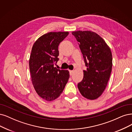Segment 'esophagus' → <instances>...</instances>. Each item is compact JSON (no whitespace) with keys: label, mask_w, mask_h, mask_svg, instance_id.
<instances>
[{"label":"esophagus","mask_w":132,"mask_h":132,"mask_svg":"<svg viewBox=\"0 0 132 132\" xmlns=\"http://www.w3.org/2000/svg\"><path fill=\"white\" fill-rule=\"evenodd\" d=\"M69 71H70V75H71H71H72V74L73 73V72H74V71H72V70H70Z\"/></svg>","instance_id":"obj_1"}]
</instances>
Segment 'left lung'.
<instances>
[{
    "label": "left lung",
    "mask_w": 132,
    "mask_h": 132,
    "mask_svg": "<svg viewBox=\"0 0 132 132\" xmlns=\"http://www.w3.org/2000/svg\"><path fill=\"white\" fill-rule=\"evenodd\" d=\"M72 34L78 42L87 67L78 87L85 98L96 100L103 93L109 79L113 66L111 50L102 37L95 32L79 30Z\"/></svg>",
    "instance_id": "obj_1"
}]
</instances>
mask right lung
<instances>
[{
  "instance_id": "1",
  "label": "right lung",
  "mask_w": 132,
  "mask_h": 132,
  "mask_svg": "<svg viewBox=\"0 0 132 132\" xmlns=\"http://www.w3.org/2000/svg\"><path fill=\"white\" fill-rule=\"evenodd\" d=\"M69 32H50L39 37L34 43L29 59V69L36 93L47 101L61 95L70 78L68 70L57 69L58 46Z\"/></svg>"
}]
</instances>
